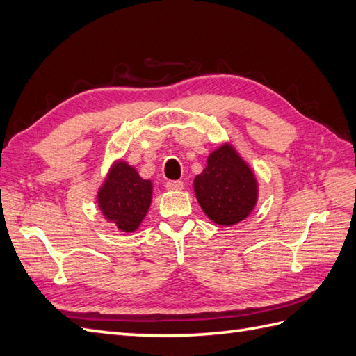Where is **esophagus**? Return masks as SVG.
I'll return each instance as SVG.
<instances>
[{
    "mask_svg": "<svg viewBox=\"0 0 356 356\" xmlns=\"http://www.w3.org/2000/svg\"><path fill=\"white\" fill-rule=\"evenodd\" d=\"M184 183L183 181H168L166 188L168 190H183Z\"/></svg>",
    "mask_w": 356,
    "mask_h": 356,
    "instance_id": "obj_1",
    "label": "esophagus"
}]
</instances>
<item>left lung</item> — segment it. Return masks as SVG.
Returning <instances> with one entry per match:
<instances>
[{
  "instance_id": "8db88e82",
  "label": "left lung",
  "mask_w": 356,
  "mask_h": 356,
  "mask_svg": "<svg viewBox=\"0 0 356 356\" xmlns=\"http://www.w3.org/2000/svg\"><path fill=\"white\" fill-rule=\"evenodd\" d=\"M257 179L229 145L208 157L207 168L195 178V193L204 213L218 225H236L257 204Z\"/></svg>"
}]
</instances>
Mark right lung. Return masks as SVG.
Masks as SVG:
<instances>
[{
	"label": "right lung",
	"instance_id": "right-lung-1",
	"mask_svg": "<svg viewBox=\"0 0 356 356\" xmlns=\"http://www.w3.org/2000/svg\"><path fill=\"white\" fill-rule=\"evenodd\" d=\"M152 183L138 177L134 168L119 161L111 168L98 193L102 214L124 232H133L142 223L151 205Z\"/></svg>",
	"mask_w": 356,
	"mask_h": 356
}]
</instances>
